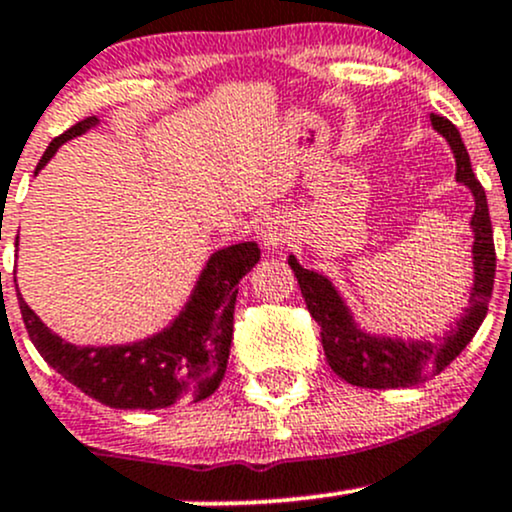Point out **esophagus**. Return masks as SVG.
Listing matches in <instances>:
<instances>
[{
  "instance_id": "34e87169",
  "label": "esophagus",
  "mask_w": 512,
  "mask_h": 512,
  "mask_svg": "<svg viewBox=\"0 0 512 512\" xmlns=\"http://www.w3.org/2000/svg\"><path fill=\"white\" fill-rule=\"evenodd\" d=\"M288 227H285V219L278 214H263L256 224V239L261 244V249H278L288 241Z\"/></svg>"
}]
</instances>
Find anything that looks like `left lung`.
<instances>
[{"label":"left lung","mask_w":512,"mask_h":512,"mask_svg":"<svg viewBox=\"0 0 512 512\" xmlns=\"http://www.w3.org/2000/svg\"><path fill=\"white\" fill-rule=\"evenodd\" d=\"M432 129L444 136L454 153L456 183L466 185L474 197V214H471V268H474V283H471L469 305L461 310L454 320V327L434 339H403L388 337V334H371L359 327L354 312L346 305L344 295L337 285L322 273L302 268L298 258L290 256L288 266L298 278L302 298L307 310L320 324V337L324 346L327 364L339 378L359 388H405L427 381L447 368L464 346L474 339L488 312V300L493 293V278H496V249H493V227L488 217L486 192L471 170V158L461 141L459 129L449 119L430 117Z\"/></svg>","instance_id":"1"}]
</instances>
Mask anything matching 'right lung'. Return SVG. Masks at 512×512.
<instances>
[{"label": "right lung", "mask_w": 512, "mask_h": 512, "mask_svg": "<svg viewBox=\"0 0 512 512\" xmlns=\"http://www.w3.org/2000/svg\"><path fill=\"white\" fill-rule=\"evenodd\" d=\"M100 124L87 117L51 141L36 173L65 141ZM19 244V236H16ZM261 251L241 241L207 258L195 288L175 320L151 337L129 344L78 346L65 342L41 322L16 288L19 310L38 354L65 381L117 410H158L185 400H205L222 383L234 332L239 280L256 266Z\"/></svg>", "instance_id": "obj_1"}]
</instances>
